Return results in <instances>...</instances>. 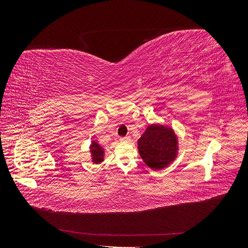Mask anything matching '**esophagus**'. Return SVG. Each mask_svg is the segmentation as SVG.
<instances>
[{"mask_svg": "<svg viewBox=\"0 0 248 248\" xmlns=\"http://www.w3.org/2000/svg\"><path fill=\"white\" fill-rule=\"evenodd\" d=\"M120 140L123 141V142H127V141H129V140H130V138H129V137H124V138H121V139H120Z\"/></svg>", "mask_w": 248, "mask_h": 248, "instance_id": "obj_1", "label": "esophagus"}]
</instances>
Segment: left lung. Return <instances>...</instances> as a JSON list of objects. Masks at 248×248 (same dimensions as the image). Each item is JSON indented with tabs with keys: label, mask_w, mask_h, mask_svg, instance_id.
Segmentation results:
<instances>
[{
	"label": "left lung",
	"mask_w": 248,
	"mask_h": 248,
	"mask_svg": "<svg viewBox=\"0 0 248 248\" xmlns=\"http://www.w3.org/2000/svg\"><path fill=\"white\" fill-rule=\"evenodd\" d=\"M138 149L142 161L150 169L159 170L169 167L177 158L179 140L171 127L153 123L139 139Z\"/></svg>",
	"instance_id": "1"
}]
</instances>
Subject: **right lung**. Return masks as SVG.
I'll list each match as a JSON object with an SVG mask.
<instances>
[{
    "label": "right lung",
    "mask_w": 248,
    "mask_h": 248,
    "mask_svg": "<svg viewBox=\"0 0 248 248\" xmlns=\"http://www.w3.org/2000/svg\"><path fill=\"white\" fill-rule=\"evenodd\" d=\"M90 153H91V160L95 164H99L104 160V151L103 147L98 144L97 140H92L90 145Z\"/></svg>",
    "instance_id": "right-lung-1"
}]
</instances>
